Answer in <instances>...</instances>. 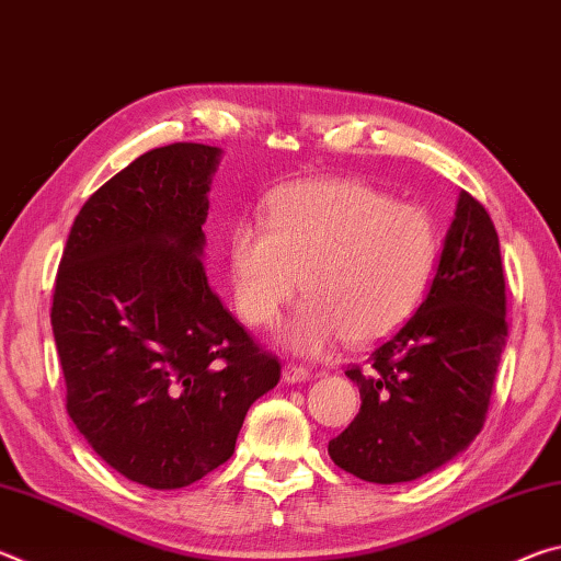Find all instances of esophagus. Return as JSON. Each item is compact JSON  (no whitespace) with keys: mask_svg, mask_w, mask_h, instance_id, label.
<instances>
[{"mask_svg":"<svg viewBox=\"0 0 561 561\" xmlns=\"http://www.w3.org/2000/svg\"><path fill=\"white\" fill-rule=\"evenodd\" d=\"M309 368H304V366H297V364H284V368H282V378H284V383H304V381H309Z\"/></svg>","mask_w":561,"mask_h":561,"instance_id":"34e87169","label":"esophagus"}]
</instances>
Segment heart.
Returning <instances> with one entry per match:
<instances>
[{
  "instance_id": "heart-1",
  "label": "heart",
  "mask_w": 561,
  "mask_h": 561,
  "mask_svg": "<svg viewBox=\"0 0 561 561\" xmlns=\"http://www.w3.org/2000/svg\"><path fill=\"white\" fill-rule=\"evenodd\" d=\"M440 254L433 215L360 180H304L277 190L264 225L240 222L227 240L234 307L272 327L304 289L282 329L294 354L317 356L344 336L376 344L411 319Z\"/></svg>"
}]
</instances>
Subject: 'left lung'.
<instances>
[{"mask_svg":"<svg viewBox=\"0 0 561 561\" xmlns=\"http://www.w3.org/2000/svg\"><path fill=\"white\" fill-rule=\"evenodd\" d=\"M505 311L495 225L462 190L428 297L374 351L366 371H346L360 411L329 440L331 460L366 482L396 485L468 448L485 423L507 344Z\"/></svg>","mask_w":561,"mask_h":561,"instance_id":"left-lung-1","label":"left lung"}]
</instances>
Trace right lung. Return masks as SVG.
<instances>
[{"label": "right lung", "mask_w": 561, "mask_h": 561, "mask_svg": "<svg viewBox=\"0 0 561 561\" xmlns=\"http://www.w3.org/2000/svg\"><path fill=\"white\" fill-rule=\"evenodd\" d=\"M222 150H148L76 215L51 329L66 411L101 460L138 485H193L232 458L244 415L279 383L207 284V193Z\"/></svg>", "instance_id": "right-lung-1"}]
</instances>
